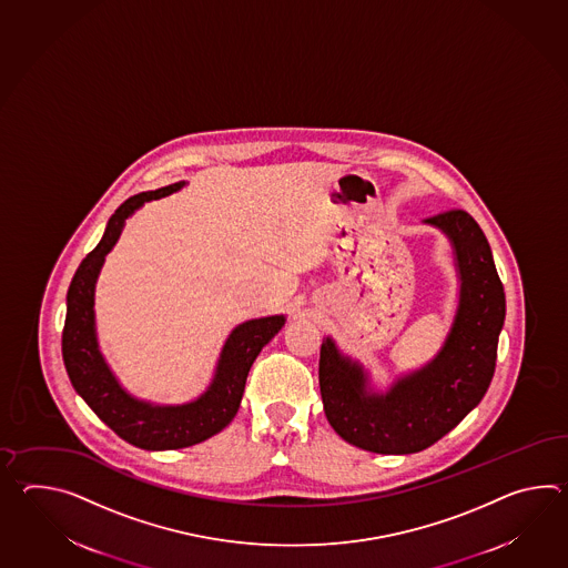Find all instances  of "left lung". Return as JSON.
<instances>
[{"mask_svg": "<svg viewBox=\"0 0 568 568\" xmlns=\"http://www.w3.org/2000/svg\"><path fill=\"white\" fill-rule=\"evenodd\" d=\"M426 224L453 240L460 273L458 312L438 356L375 395L366 393L363 366L342 356L334 342L326 338L320 351V392L329 426L368 453L426 450L479 405L495 373L505 293L491 246L465 210H446Z\"/></svg>", "mask_w": 568, "mask_h": 568, "instance_id": "1", "label": "left lung"}]
</instances>
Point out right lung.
Here are the masks:
<instances>
[{
    "mask_svg": "<svg viewBox=\"0 0 568 568\" xmlns=\"http://www.w3.org/2000/svg\"><path fill=\"white\" fill-rule=\"evenodd\" d=\"M173 183L156 191H146L122 203L110 217L103 239L81 261L67 291V317L63 328V361L75 392L95 412L105 426L122 440L144 450H175L212 438L226 428L239 412L248 371L263 346L285 324L283 315H271L240 324L230 334L210 389L200 399L185 405L144 404L130 397L115 381L98 351L93 328V290L105 254L112 251L124 222L134 210L151 200H159L179 190Z\"/></svg>",
    "mask_w": 568,
    "mask_h": 568,
    "instance_id": "add662e5",
    "label": "right lung"
}]
</instances>
